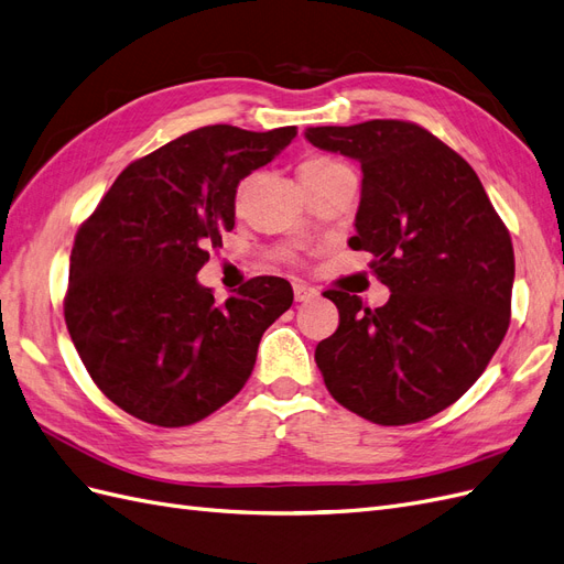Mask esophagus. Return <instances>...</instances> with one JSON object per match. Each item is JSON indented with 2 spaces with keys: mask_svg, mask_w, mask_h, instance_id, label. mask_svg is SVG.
<instances>
[{
  "mask_svg": "<svg viewBox=\"0 0 564 564\" xmlns=\"http://www.w3.org/2000/svg\"><path fill=\"white\" fill-rule=\"evenodd\" d=\"M317 296V289L305 284V282H294V299L296 301H311Z\"/></svg>",
  "mask_w": 564,
  "mask_h": 564,
  "instance_id": "1",
  "label": "esophagus"
}]
</instances>
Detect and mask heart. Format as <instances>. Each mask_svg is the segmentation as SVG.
Here are the masks:
<instances>
[{"label":"heart","mask_w":564,"mask_h":564,"mask_svg":"<svg viewBox=\"0 0 564 564\" xmlns=\"http://www.w3.org/2000/svg\"><path fill=\"white\" fill-rule=\"evenodd\" d=\"M332 164H336V160H329V158H308V160L301 164V169H322V166H332Z\"/></svg>","instance_id":"heart-1"}]
</instances>
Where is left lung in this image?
I'll return each instance as SVG.
<instances>
[{
    "label": "left lung",
    "instance_id": "left-lung-1",
    "mask_svg": "<svg viewBox=\"0 0 564 564\" xmlns=\"http://www.w3.org/2000/svg\"><path fill=\"white\" fill-rule=\"evenodd\" d=\"M315 148L362 166L350 249L373 253L381 308L338 289V329L315 362L332 398L379 425H406L454 404L480 379L510 324V232L473 172L437 135L404 119L311 127Z\"/></svg>",
    "mask_w": 564,
    "mask_h": 564
}]
</instances>
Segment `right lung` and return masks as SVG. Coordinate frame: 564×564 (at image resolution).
Instances as JSON below:
<instances>
[{
    "instance_id": "add662e5",
    "label": "right lung",
    "mask_w": 564,
    "mask_h": 564,
    "mask_svg": "<svg viewBox=\"0 0 564 564\" xmlns=\"http://www.w3.org/2000/svg\"><path fill=\"white\" fill-rule=\"evenodd\" d=\"M294 135L230 124L183 133L131 162L79 226L65 324L94 383L127 414L181 429L245 388L292 284L251 278L216 303L195 275L235 228L237 183Z\"/></svg>"
}]
</instances>
